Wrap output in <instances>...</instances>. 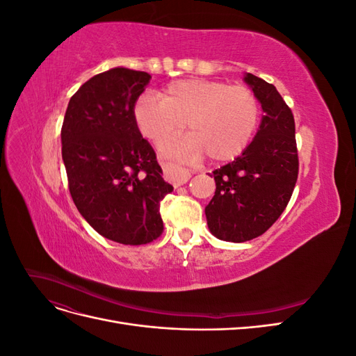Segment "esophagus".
Here are the masks:
<instances>
[{"mask_svg": "<svg viewBox=\"0 0 356 356\" xmlns=\"http://www.w3.org/2000/svg\"><path fill=\"white\" fill-rule=\"evenodd\" d=\"M163 169H165V172H166V175H168V178L170 179V182L174 186H182V184H186V182L190 179V177H191V174L190 172L187 170V169H184V168H179L178 165H175V163H166L165 166H163Z\"/></svg>", "mask_w": 356, "mask_h": 356, "instance_id": "esophagus-1", "label": "esophagus"}]
</instances>
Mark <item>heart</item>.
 I'll use <instances>...</instances> for the list:
<instances>
[{
	"instance_id": "obj_1",
	"label": "heart",
	"mask_w": 356,
	"mask_h": 356,
	"mask_svg": "<svg viewBox=\"0 0 356 356\" xmlns=\"http://www.w3.org/2000/svg\"><path fill=\"white\" fill-rule=\"evenodd\" d=\"M260 117V101L250 88L207 79L177 80L161 90L160 98L139 96L134 108L139 132L154 144L178 135L187 122V138L161 147L168 156L186 159L204 153L217 163L245 152Z\"/></svg>"
}]
</instances>
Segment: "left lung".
<instances>
[{
  "mask_svg": "<svg viewBox=\"0 0 356 356\" xmlns=\"http://www.w3.org/2000/svg\"><path fill=\"white\" fill-rule=\"evenodd\" d=\"M264 115L252 143L230 163L215 169V195L204 208L211 233L225 242L258 238L281 217L298 177L296 123L273 84L246 72Z\"/></svg>",
  "mask_w": 356,
  "mask_h": 356,
  "instance_id": "left-lung-1",
  "label": "left lung"
}]
</instances>
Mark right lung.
Returning <instances> with one entry per match:
<instances>
[{
	"instance_id": "add662e5",
	"label": "right lung",
	"mask_w": 356,
	"mask_h": 356,
	"mask_svg": "<svg viewBox=\"0 0 356 356\" xmlns=\"http://www.w3.org/2000/svg\"><path fill=\"white\" fill-rule=\"evenodd\" d=\"M152 75L113 68L72 95L60 131L71 197L104 238L144 245L163 233L160 202L174 190L135 123V104Z\"/></svg>"
}]
</instances>
